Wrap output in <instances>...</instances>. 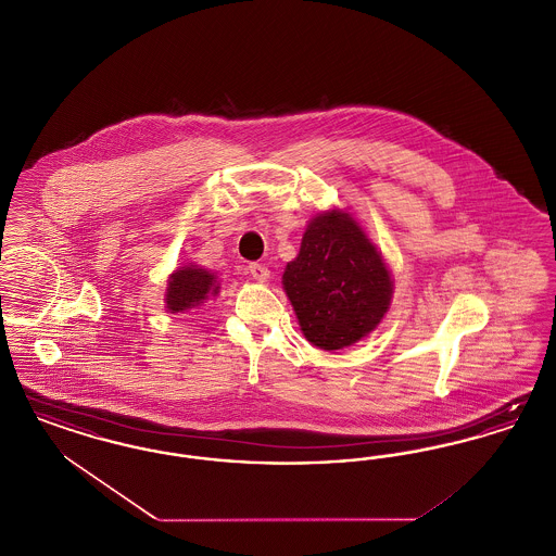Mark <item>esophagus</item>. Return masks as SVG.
Returning <instances> with one entry per match:
<instances>
[{"label": "esophagus", "mask_w": 556, "mask_h": 556, "mask_svg": "<svg viewBox=\"0 0 556 556\" xmlns=\"http://www.w3.org/2000/svg\"><path fill=\"white\" fill-rule=\"evenodd\" d=\"M248 273L252 275V279H256L261 283H265L266 279H268V268L265 265H258V263L248 265Z\"/></svg>", "instance_id": "esophagus-1"}]
</instances>
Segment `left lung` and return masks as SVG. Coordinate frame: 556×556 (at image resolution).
<instances>
[{"label": "left lung", "instance_id": "1", "mask_svg": "<svg viewBox=\"0 0 556 556\" xmlns=\"http://www.w3.org/2000/svg\"><path fill=\"white\" fill-rule=\"evenodd\" d=\"M283 288L311 344L340 350L370 333L388 313L390 273L348 212L317 216L298 258L283 273Z\"/></svg>", "mask_w": 556, "mask_h": 556}]
</instances>
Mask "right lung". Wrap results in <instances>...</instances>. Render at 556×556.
Returning <instances> with one entry per match:
<instances>
[{
    "mask_svg": "<svg viewBox=\"0 0 556 556\" xmlns=\"http://www.w3.org/2000/svg\"><path fill=\"white\" fill-rule=\"evenodd\" d=\"M216 290L218 288L214 283V275L208 270L198 266H184L168 281L166 306L173 313H184L187 308L200 306L208 298V293H216Z\"/></svg>",
    "mask_w": 556,
    "mask_h": 556,
    "instance_id": "obj_1",
    "label": "right lung"
}]
</instances>
